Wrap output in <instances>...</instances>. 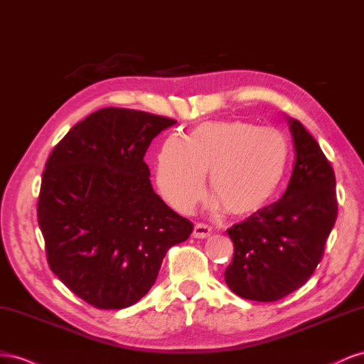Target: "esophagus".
Returning <instances> with one entry per match:
<instances>
[{"instance_id":"obj_1","label":"esophagus","mask_w":364,"mask_h":364,"mask_svg":"<svg viewBox=\"0 0 364 364\" xmlns=\"http://www.w3.org/2000/svg\"><path fill=\"white\" fill-rule=\"evenodd\" d=\"M210 232H212V228L209 225L204 224V223H198V224H195L193 236L195 237H205V236L210 235Z\"/></svg>"}]
</instances>
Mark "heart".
<instances>
[{
	"label": "heart",
	"mask_w": 364,
	"mask_h": 364,
	"mask_svg": "<svg viewBox=\"0 0 364 364\" xmlns=\"http://www.w3.org/2000/svg\"><path fill=\"white\" fill-rule=\"evenodd\" d=\"M288 141L274 128L209 122L186 140L171 136L157 155V184L175 210L188 213L204 193L205 172L218 203L230 215H250L272 200L284 178Z\"/></svg>",
	"instance_id": "obj_1"
}]
</instances>
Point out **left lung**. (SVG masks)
<instances>
[{"mask_svg": "<svg viewBox=\"0 0 364 364\" xmlns=\"http://www.w3.org/2000/svg\"><path fill=\"white\" fill-rule=\"evenodd\" d=\"M288 123L296 161L284 196L227 230L235 255L225 284L257 302H274L306 284L337 220L334 169L304 124Z\"/></svg>", "mask_w": 364, "mask_h": 364, "instance_id": "left-lung-1", "label": "left lung"}]
</instances>
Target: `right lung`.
Masks as SVG:
<instances>
[{
	"instance_id": "add662e5",
	"label": "right lung",
	"mask_w": 364,
	"mask_h": 364,
	"mask_svg": "<svg viewBox=\"0 0 364 364\" xmlns=\"http://www.w3.org/2000/svg\"><path fill=\"white\" fill-rule=\"evenodd\" d=\"M176 120L102 108L75 124L43 172L38 223L48 265L91 306L122 309L146 294L169 248L193 224L154 192L143 157Z\"/></svg>"
}]
</instances>
